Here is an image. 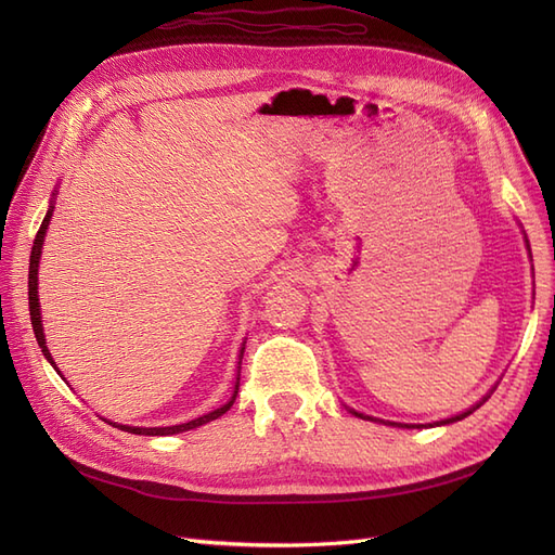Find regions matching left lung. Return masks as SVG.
Returning a JSON list of instances; mask_svg holds the SVG:
<instances>
[{"label": "left lung", "instance_id": "obj_1", "mask_svg": "<svg viewBox=\"0 0 555 555\" xmlns=\"http://www.w3.org/2000/svg\"><path fill=\"white\" fill-rule=\"evenodd\" d=\"M526 245H528V238H526ZM528 251H530V245H528ZM495 389V386H493ZM493 389L486 393L477 405H473L469 410H465V412H461V414H456V416H451V418H442V422H435V424H428V426H444V424H453V422H461V418H465V416H469L473 414L475 410H479L486 400L491 398V393H493ZM351 414H357V416H361V418H367V422H379V424H386V426H396V428H426V424H396V422H382V418H375V416H367V414H361V412H357V410H349Z\"/></svg>", "mask_w": 555, "mask_h": 555}]
</instances>
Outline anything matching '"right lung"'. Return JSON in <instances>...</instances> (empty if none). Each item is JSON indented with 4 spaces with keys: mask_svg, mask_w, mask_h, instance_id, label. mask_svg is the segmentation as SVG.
Wrapping results in <instances>:
<instances>
[{
    "mask_svg": "<svg viewBox=\"0 0 555 555\" xmlns=\"http://www.w3.org/2000/svg\"><path fill=\"white\" fill-rule=\"evenodd\" d=\"M55 194H57V190L53 192V201H50L48 212H46L43 222H41V227H39L37 238H35V247H31V255H29V317H31V328H35L37 343H39V347H41V351H43V357H46L48 363L53 365L55 371H57V365H55L53 357H50V349H48V345H46L43 324H41V306H39V261H41V247H43V241H46V229H48V224H50V217H53V208H55ZM243 351H245V340H243V345H241V354H238V377H236V384H233V393H231V398L224 402L222 408H217V410H212V412H208V414H204V416L192 418V422L178 424V426L141 428V426H122V424H115V422H108V424H113L115 428H120V430H125V433H133V435H176V433H184V430H192V428L204 426V424H208V422H215V418H220L222 414H227V412L231 410L233 400H236V396H238ZM57 373H60V371H57ZM104 422H106V418H104Z\"/></svg>",
    "mask_w": 555,
    "mask_h": 555,
    "instance_id": "obj_1",
    "label": "right lung"
}]
</instances>
